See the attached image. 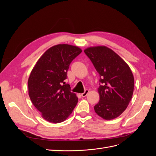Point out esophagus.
<instances>
[{
  "label": "esophagus",
  "mask_w": 156,
  "mask_h": 156,
  "mask_svg": "<svg viewBox=\"0 0 156 156\" xmlns=\"http://www.w3.org/2000/svg\"><path fill=\"white\" fill-rule=\"evenodd\" d=\"M88 92H89V90L88 89H87V90H84V92L83 93L81 94V96L83 97H86L87 96V94H88Z\"/></svg>",
  "instance_id": "esophagus-1"
}]
</instances>
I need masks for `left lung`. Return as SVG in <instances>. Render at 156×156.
Instances as JSON below:
<instances>
[{
  "label": "left lung",
  "instance_id": "8db88e82",
  "mask_svg": "<svg viewBox=\"0 0 156 156\" xmlns=\"http://www.w3.org/2000/svg\"><path fill=\"white\" fill-rule=\"evenodd\" d=\"M84 52L100 77L98 89L100 101L94 111L105 120L116 119L126 109L133 96L131 70L123 59L105 46L92 47Z\"/></svg>",
  "mask_w": 156,
  "mask_h": 156
}]
</instances>
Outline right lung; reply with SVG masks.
<instances>
[{
    "label": "right lung",
    "instance_id": "obj_1",
    "mask_svg": "<svg viewBox=\"0 0 156 156\" xmlns=\"http://www.w3.org/2000/svg\"><path fill=\"white\" fill-rule=\"evenodd\" d=\"M81 52L78 47L68 44L51 47L30 73L28 81L30 100L42 118L51 123L64 121L78 102L76 94L71 92L64 80L71 62Z\"/></svg>",
    "mask_w": 156,
    "mask_h": 156
}]
</instances>
